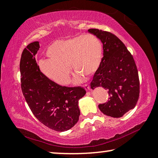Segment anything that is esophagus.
<instances>
[{
  "mask_svg": "<svg viewBox=\"0 0 158 158\" xmlns=\"http://www.w3.org/2000/svg\"><path fill=\"white\" fill-rule=\"evenodd\" d=\"M84 88L85 89V90H86V91H89V90L91 89V87H90L89 86H88V85H85V86H84Z\"/></svg>",
  "mask_w": 158,
  "mask_h": 158,
  "instance_id": "1",
  "label": "esophagus"
}]
</instances>
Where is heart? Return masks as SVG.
<instances>
[{
	"label": "heart",
	"mask_w": 158,
	"mask_h": 158,
	"mask_svg": "<svg viewBox=\"0 0 158 158\" xmlns=\"http://www.w3.org/2000/svg\"><path fill=\"white\" fill-rule=\"evenodd\" d=\"M48 59L39 62L40 69L45 77L61 85L70 81L69 66L76 72L74 82L82 77H91L98 70L103 57L101 41L91 34H80L55 41L48 48Z\"/></svg>",
	"instance_id": "1"
}]
</instances>
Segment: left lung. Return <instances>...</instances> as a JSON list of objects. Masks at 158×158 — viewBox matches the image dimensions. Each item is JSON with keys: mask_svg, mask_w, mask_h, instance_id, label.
Wrapping results in <instances>:
<instances>
[{"mask_svg": "<svg viewBox=\"0 0 158 158\" xmlns=\"http://www.w3.org/2000/svg\"><path fill=\"white\" fill-rule=\"evenodd\" d=\"M102 44L103 57L95 73L91 88L103 87L108 91L109 101L100 104L102 113L119 118L136 106L139 97V79L133 56L124 44L110 32L90 29Z\"/></svg>", "mask_w": 158, "mask_h": 158, "instance_id": "obj_1", "label": "left lung"}]
</instances>
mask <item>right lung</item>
<instances>
[{
    "instance_id": "add662e5",
    "label": "right lung",
    "mask_w": 158,
    "mask_h": 158,
    "mask_svg": "<svg viewBox=\"0 0 158 158\" xmlns=\"http://www.w3.org/2000/svg\"><path fill=\"white\" fill-rule=\"evenodd\" d=\"M39 48V42L34 41L22 52L19 64L22 91L40 122L55 131H65L78 122L79 101L85 96L86 90L60 86L45 77L35 57Z\"/></svg>"
}]
</instances>
